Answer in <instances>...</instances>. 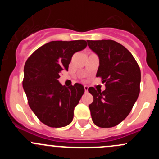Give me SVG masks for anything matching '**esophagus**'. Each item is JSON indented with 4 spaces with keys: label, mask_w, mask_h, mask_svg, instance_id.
<instances>
[{
    "label": "esophagus",
    "mask_w": 159,
    "mask_h": 159,
    "mask_svg": "<svg viewBox=\"0 0 159 159\" xmlns=\"http://www.w3.org/2000/svg\"><path fill=\"white\" fill-rule=\"evenodd\" d=\"M84 91H85V92H88V86H84Z\"/></svg>",
    "instance_id": "34e87169"
}]
</instances>
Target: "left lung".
Instances as JSON below:
<instances>
[{
    "label": "left lung",
    "instance_id": "1",
    "mask_svg": "<svg viewBox=\"0 0 159 159\" xmlns=\"http://www.w3.org/2000/svg\"><path fill=\"white\" fill-rule=\"evenodd\" d=\"M99 58L96 76L105 83L106 89L88 88L93 96L89 105L93 123L102 128L115 127L124 120L140 92L141 71L131 53L111 40H87Z\"/></svg>",
    "mask_w": 159,
    "mask_h": 159
}]
</instances>
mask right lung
<instances>
[{"instance_id": "obj_1", "label": "right lung", "mask_w": 159, "mask_h": 159, "mask_svg": "<svg viewBox=\"0 0 159 159\" xmlns=\"http://www.w3.org/2000/svg\"><path fill=\"white\" fill-rule=\"evenodd\" d=\"M86 47L84 40L51 41L36 49L25 63L24 90L29 107L43 124L63 127L72 121L84 88L80 84L66 88L58 79L63 70H68L73 55Z\"/></svg>"}]
</instances>
